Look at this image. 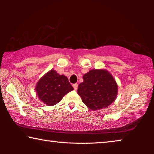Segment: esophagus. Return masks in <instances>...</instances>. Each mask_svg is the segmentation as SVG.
Returning <instances> with one entry per match:
<instances>
[{
  "label": "esophagus",
  "instance_id": "34e87169",
  "mask_svg": "<svg viewBox=\"0 0 154 154\" xmlns=\"http://www.w3.org/2000/svg\"><path fill=\"white\" fill-rule=\"evenodd\" d=\"M78 86H79V85H78V83H74V84H73V88H74L75 90H77Z\"/></svg>",
  "mask_w": 154,
  "mask_h": 154
}]
</instances>
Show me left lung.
I'll return each instance as SVG.
<instances>
[{
    "mask_svg": "<svg viewBox=\"0 0 154 154\" xmlns=\"http://www.w3.org/2000/svg\"><path fill=\"white\" fill-rule=\"evenodd\" d=\"M83 82L78 88V94L89 109L104 108L116 98V82L107 71L92 69L83 75Z\"/></svg>",
    "mask_w": 154,
    "mask_h": 154,
    "instance_id": "8db88e82",
    "label": "left lung"
}]
</instances>
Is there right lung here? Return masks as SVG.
I'll return each instance as SVG.
<instances>
[{"instance_id": "right-lung-1", "label": "right lung", "mask_w": 154, "mask_h": 154, "mask_svg": "<svg viewBox=\"0 0 154 154\" xmlns=\"http://www.w3.org/2000/svg\"><path fill=\"white\" fill-rule=\"evenodd\" d=\"M73 90L67 77L51 70L36 84L38 97L48 106H53L62 100L65 94Z\"/></svg>"}]
</instances>
